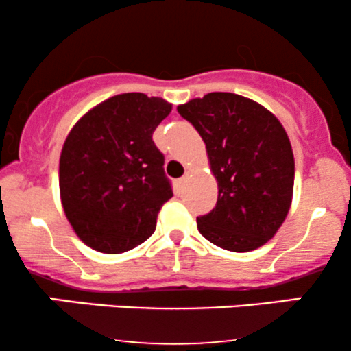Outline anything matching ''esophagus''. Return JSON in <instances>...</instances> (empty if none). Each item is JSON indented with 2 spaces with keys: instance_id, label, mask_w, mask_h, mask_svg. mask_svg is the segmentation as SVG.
<instances>
[{
  "instance_id": "obj_1",
  "label": "esophagus",
  "mask_w": 351,
  "mask_h": 351,
  "mask_svg": "<svg viewBox=\"0 0 351 351\" xmlns=\"http://www.w3.org/2000/svg\"><path fill=\"white\" fill-rule=\"evenodd\" d=\"M184 180H186V178H184V176H183V178H180V180H178V186H183Z\"/></svg>"
}]
</instances>
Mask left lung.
<instances>
[{
	"mask_svg": "<svg viewBox=\"0 0 351 351\" xmlns=\"http://www.w3.org/2000/svg\"><path fill=\"white\" fill-rule=\"evenodd\" d=\"M206 143L217 181L216 206L196 219L209 243L247 252L272 239L292 203L293 153L276 115L231 92L178 106Z\"/></svg>",
	"mask_w": 351,
	"mask_h": 351,
	"instance_id": "left-lung-1",
	"label": "left lung"
}]
</instances>
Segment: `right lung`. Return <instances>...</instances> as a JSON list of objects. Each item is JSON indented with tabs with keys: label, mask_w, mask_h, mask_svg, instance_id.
I'll list each match as a JSON object with an SVG mask.
<instances>
[{
	"label": "right lung",
	"mask_w": 351,
	"mask_h": 351,
	"mask_svg": "<svg viewBox=\"0 0 351 351\" xmlns=\"http://www.w3.org/2000/svg\"><path fill=\"white\" fill-rule=\"evenodd\" d=\"M170 112L167 100L130 92L104 100L72 127L59 160L60 201L88 247L120 254L155 232L173 189L152 135Z\"/></svg>",
	"instance_id": "add662e5"
}]
</instances>
